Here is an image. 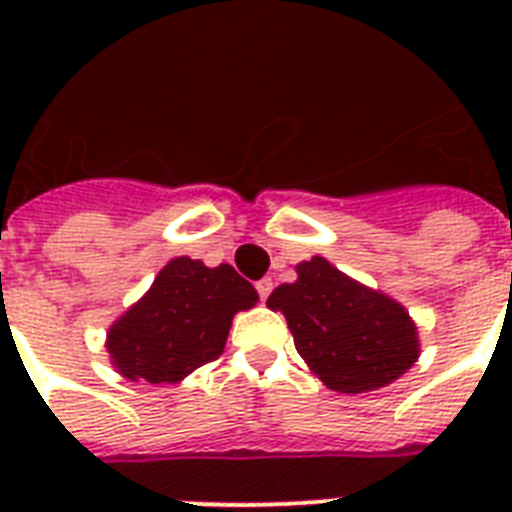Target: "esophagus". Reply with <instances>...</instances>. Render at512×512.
<instances>
[{"instance_id":"obj_1","label":"esophagus","mask_w":512,"mask_h":512,"mask_svg":"<svg viewBox=\"0 0 512 512\" xmlns=\"http://www.w3.org/2000/svg\"><path fill=\"white\" fill-rule=\"evenodd\" d=\"M257 289V295H260V300H268V295H271V289H273V281L271 279H260L255 284Z\"/></svg>"}]
</instances>
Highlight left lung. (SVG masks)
<instances>
[{
  "instance_id": "left-lung-1",
  "label": "left lung",
  "mask_w": 512,
  "mask_h": 512,
  "mask_svg": "<svg viewBox=\"0 0 512 512\" xmlns=\"http://www.w3.org/2000/svg\"><path fill=\"white\" fill-rule=\"evenodd\" d=\"M313 374L340 393H366L398 380L420 356L404 305L358 284L324 257L297 265V281L268 297Z\"/></svg>"
}]
</instances>
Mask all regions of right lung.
I'll return each mask as SVG.
<instances>
[{"instance_id":"right-lung-1","label":"right lung","mask_w":512,"mask_h":512,"mask_svg":"<svg viewBox=\"0 0 512 512\" xmlns=\"http://www.w3.org/2000/svg\"><path fill=\"white\" fill-rule=\"evenodd\" d=\"M255 303V287L231 265L175 257L108 329L111 364L127 380L180 382L223 353L233 316Z\"/></svg>"}]
</instances>
